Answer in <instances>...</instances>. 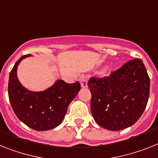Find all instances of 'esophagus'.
Returning <instances> with one entry per match:
<instances>
[{"label":"esophagus","instance_id":"esophagus-1","mask_svg":"<svg viewBox=\"0 0 158 158\" xmlns=\"http://www.w3.org/2000/svg\"><path fill=\"white\" fill-rule=\"evenodd\" d=\"M80 82L82 88H86L88 86V78L86 77H81L80 78Z\"/></svg>","mask_w":158,"mask_h":158}]
</instances>
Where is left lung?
Segmentation results:
<instances>
[{
  "label": "left lung",
  "instance_id": "left-lung-1",
  "mask_svg": "<svg viewBox=\"0 0 158 158\" xmlns=\"http://www.w3.org/2000/svg\"><path fill=\"white\" fill-rule=\"evenodd\" d=\"M88 86L96 123L110 131H119L132 126L143 114L150 79L143 61L134 59L109 77L90 78Z\"/></svg>",
  "mask_w": 158,
  "mask_h": 158
}]
</instances>
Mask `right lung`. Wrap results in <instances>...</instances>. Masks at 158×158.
<instances>
[{"label":"right lung","instance_id":"1","mask_svg":"<svg viewBox=\"0 0 158 158\" xmlns=\"http://www.w3.org/2000/svg\"><path fill=\"white\" fill-rule=\"evenodd\" d=\"M23 56L14 64L10 73L8 94L10 104L19 120L36 131H48L60 124L68 106L81 89L79 81L68 84L56 81L53 85L44 91L35 92L25 88L17 75L18 66Z\"/></svg>","mask_w":158,"mask_h":158}]
</instances>
